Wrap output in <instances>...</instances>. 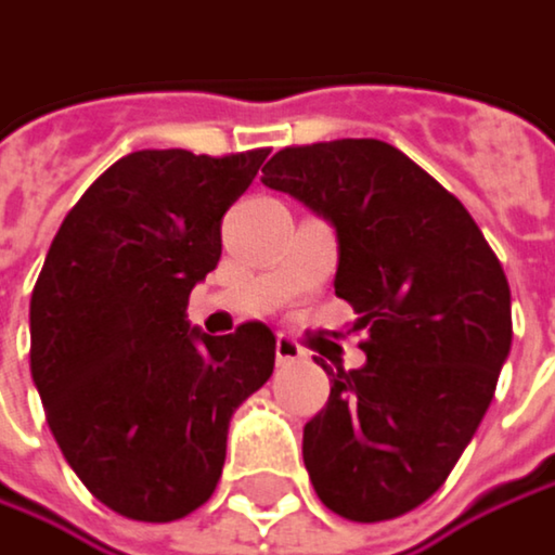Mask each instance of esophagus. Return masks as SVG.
<instances>
[{
    "label": "esophagus",
    "instance_id": "esophagus-1",
    "mask_svg": "<svg viewBox=\"0 0 555 555\" xmlns=\"http://www.w3.org/2000/svg\"><path fill=\"white\" fill-rule=\"evenodd\" d=\"M299 358H306V351L299 348V341H293L289 335H280V338H275V361H280V364H289V361H299Z\"/></svg>",
    "mask_w": 555,
    "mask_h": 555
}]
</instances>
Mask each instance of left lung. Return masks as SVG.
<instances>
[{"label": "left lung", "mask_w": 555, "mask_h": 555, "mask_svg": "<svg viewBox=\"0 0 555 555\" xmlns=\"http://www.w3.org/2000/svg\"><path fill=\"white\" fill-rule=\"evenodd\" d=\"M262 184L335 227V296L367 332L364 367L322 364L332 397L302 433L309 478L328 511L393 520L442 488L494 400L507 275L462 201L380 139L283 149Z\"/></svg>", "instance_id": "obj_1"}]
</instances>
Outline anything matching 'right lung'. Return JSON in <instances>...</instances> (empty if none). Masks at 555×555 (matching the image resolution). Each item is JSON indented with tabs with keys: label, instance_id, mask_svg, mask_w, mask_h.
Returning <instances> with one entry per match:
<instances>
[{
	"label": "right lung",
	"instance_id": "add662e5",
	"mask_svg": "<svg viewBox=\"0 0 555 555\" xmlns=\"http://www.w3.org/2000/svg\"><path fill=\"white\" fill-rule=\"evenodd\" d=\"M269 149H142L64 217L31 293V380L74 475L109 511L168 524L217 488L227 429L275 364L246 322L210 338L188 296L220 259V220Z\"/></svg>",
	"mask_w": 555,
	"mask_h": 555
}]
</instances>
